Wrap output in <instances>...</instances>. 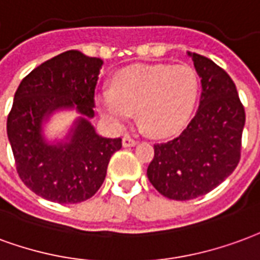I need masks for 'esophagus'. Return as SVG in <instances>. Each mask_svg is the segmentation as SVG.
Segmentation results:
<instances>
[{
    "mask_svg": "<svg viewBox=\"0 0 260 260\" xmlns=\"http://www.w3.org/2000/svg\"><path fill=\"white\" fill-rule=\"evenodd\" d=\"M122 143H123V147H124V148H128V147H134V145H136L138 141L137 140H134V138L128 137V136H124V137H123Z\"/></svg>",
    "mask_w": 260,
    "mask_h": 260,
    "instance_id": "esophagus-1",
    "label": "esophagus"
}]
</instances>
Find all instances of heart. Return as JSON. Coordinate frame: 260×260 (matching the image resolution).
<instances>
[{
    "instance_id": "obj_1",
    "label": "heart",
    "mask_w": 260,
    "mask_h": 260,
    "mask_svg": "<svg viewBox=\"0 0 260 260\" xmlns=\"http://www.w3.org/2000/svg\"><path fill=\"white\" fill-rule=\"evenodd\" d=\"M200 95V79L187 65H132L117 72L112 90L95 95L98 111L116 126L137 112L152 137H169L188 123Z\"/></svg>"
}]
</instances>
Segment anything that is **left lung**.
I'll list each match as a JSON object with an SVG mask.
<instances>
[{"label": "left lung", "mask_w": 260, "mask_h": 260, "mask_svg": "<svg viewBox=\"0 0 260 260\" xmlns=\"http://www.w3.org/2000/svg\"><path fill=\"white\" fill-rule=\"evenodd\" d=\"M187 54L201 77L200 107L179 137L153 145L147 169L151 184L176 201L208 194L234 172L245 126V111L230 76L213 60Z\"/></svg>", "instance_id": "8db88e82"}]
</instances>
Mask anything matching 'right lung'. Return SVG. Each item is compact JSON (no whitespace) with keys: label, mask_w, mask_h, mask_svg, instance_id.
<instances>
[{"label":"right lung","mask_w":260,"mask_h":260,"mask_svg":"<svg viewBox=\"0 0 260 260\" xmlns=\"http://www.w3.org/2000/svg\"><path fill=\"white\" fill-rule=\"evenodd\" d=\"M104 60L70 50L37 66L20 81L7 120L19 177L56 204L88 200L105 180L122 138H105L91 124L94 90ZM60 110L79 116L63 140L48 142L44 124Z\"/></svg>","instance_id":"1"}]
</instances>
